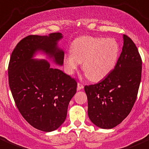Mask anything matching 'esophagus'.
<instances>
[{"label":"esophagus","instance_id":"34e87169","mask_svg":"<svg viewBox=\"0 0 149 149\" xmlns=\"http://www.w3.org/2000/svg\"><path fill=\"white\" fill-rule=\"evenodd\" d=\"M84 88V85L82 84L81 83H80V82H79L77 84V89L78 90H81V89H82Z\"/></svg>","mask_w":149,"mask_h":149}]
</instances>
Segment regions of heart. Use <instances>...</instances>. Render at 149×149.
<instances>
[{"label": "heart", "instance_id": "heart-1", "mask_svg": "<svg viewBox=\"0 0 149 149\" xmlns=\"http://www.w3.org/2000/svg\"><path fill=\"white\" fill-rule=\"evenodd\" d=\"M71 52L64 57V65L68 74H73L83 63L82 70L89 80L99 81L106 77L116 66L119 46L113 38L82 36L73 41Z\"/></svg>", "mask_w": 149, "mask_h": 149}]
</instances>
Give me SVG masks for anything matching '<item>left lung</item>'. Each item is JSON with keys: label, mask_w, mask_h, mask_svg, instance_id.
<instances>
[{"label": "left lung", "mask_w": 149, "mask_h": 149, "mask_svg": "<svg viewBox=\"0 0 149 149\" xmlns=\"http://www.w3.org/2000/svg\"><path fill=\"white\" fill-rule=\"evenodd\" d=\"M124 45L117 63L105 79L84 86L88 100V116L102 129H111L130 113L141 80L142 60L130 37L123 36Z\"/></svg>", "instance_id": "obj_1"}]
</instances>
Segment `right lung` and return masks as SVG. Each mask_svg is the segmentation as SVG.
Returning a JSON list of instances; mask_svg holds the SVG:
<instances>
[{
	"mask_svg": "<svg viewBox=\"0 0 149 149\" xmlns=\"http://www.w3.org/2000/svg\"><path fill=\"white\" fill-rule=\"evenodd\" d=\"M62 38L60 33L27 36L16 46L8 64V84L19 111L31 126L44 132L55 130L65 122L77 82L50 67L47 60L33 57L41 51L63 65L64 52L57 47Z\"/></svg>",
	"mask_w": 149,
	"mask_h": 149,
	"instance_id": "add662e5",
	"label": "right lung"
}]
</instances>
